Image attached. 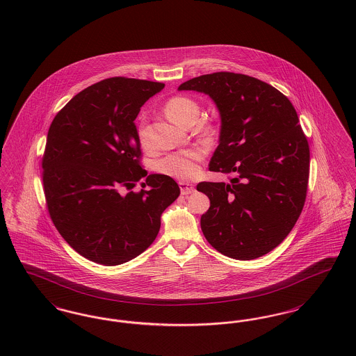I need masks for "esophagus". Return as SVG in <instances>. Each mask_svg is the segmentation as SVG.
<instances>
[{
    "label": "esophagus",
    "mask_w": 356,
    "mask_h": 356,
    "mask_svg": "<svg viewBox=\"0 0 356 356\" xmlns=\"http://www.w3.org/2000/svg\"><path fill=\"white\" fill-rule=\"evenodd\" d=\"M180 186V191H181V195H191L195 192V186L191 184V183H186V181H180L179 183Z\"/></svg>",
    "instance_id": "obj_1"
}]
</instances>
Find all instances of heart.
I'll return each mask as SVG.
<instances>
[{"mask_svg": "<svg viewBox=\"0 0 356 356\" xmlns=\"http://www.w3.org/2000/svg\"><path fill=\"white\" fill-rule=\"evenodd\" d=\"M164 111L173 122L181 127H191L199 118L200 108L197 102L186 96H175L165 102ZM138 138L144 148H148V135L144 122L138 125ZM199 134L204 140H211L218 134V127L213 124H203L199 128ZM207 149L202 145H196L184 151L168 153L156 161L154 170L159 173L173 177L177 180H191L200 172V163L205 157Z\"/></svg>", "mask_w": 356, "mask_h": 356, "instance_id": "1", "label": "heart"}]
</instances>
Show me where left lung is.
<instances>
[{
  "label": "left lung",
  "mask_w": 356,
  "mask_h": 356,
  "mask_svg": "<svg viewBox=\"0 0 356 356\" xmlns=\"http://www.w3.org/2000/svg\"><path fill=\"white\" fill-rule=\"evenodd\" d=\"M179 90L203 92L220 112L209 170L229 175V183L197 184L211 202L200 220L204 236L237 260L271 252L293 228L307 196L309 145L293 105L272 85L232 72L195 77Z\"/></svg>",
  "instance_id": "obj_1"
}]
</instances>
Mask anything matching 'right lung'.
<instances>
[{"mask_svg": "<svg viewBox=\"0 0 356 356\" xmlns=\"http://www.w3.org/2000/svg\"><path fill=\"white\" fill-rule=\"evenodd\" d=\"M163 88L105 79L77 93L51 121L42 156L47 208L60 235L90 261L119 266L143 254L180 195L172 177L147 176L141 165L135 120ZM143 177V189L131 191Z\"/></svg>", "mask_w": 356, "mask_h": 356, "instance_id": "right-lung-1", "label": "right lung"}]
</instances>
